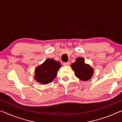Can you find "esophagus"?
Returning <instances> with one entry per match:
<instances>
[{"label":"esophagus","mask_w":122,"mask_h":122,"mask_svg":"<svg viewBox=\"0 0 122 122\" xmlns=\"http://www.w3.org/2000/svg\"><path fill=\"white\" fill-rule=\"evenodd\" d=\"M71 65V63L69 62H64L63 63V65L64 66H68Z\"/></svg>","instance_id":"34e87169"}]
</instances>
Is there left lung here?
<instances>
[{
  "label": "left lung",
  "instance_id": "left-lung-1",
  "mask_svg": "<svg viewBox=\"0 0 122 122\" xmlns=\"http://www.w3.org/2000/svg\"><path fill=\"white\" fill-rule=\"evenodd\" d=\"M83 57H77L71 67L75 73V76L83 81H88L93 76L94 69L91 66L84 62Z\"/></svg>",
  "mask_w": 122,
  "mask_h": 122
}]
</instances>
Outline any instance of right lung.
Instances as JSON below:
<instances>
[{"instance_id":"add662e5","label":"right lung","mask_w":122,"mask_h":122,"mask_svg":"<svg viewBox=\"0 0 122 122\" xmlns=\"http://www.w3.org/2000/svg\"><path fill=\"white\" fill-rule=\"evenodd\" d=\"M61 67L60 63L53 59H47L35 69L34 78L41 84H47L56 77L57 71Z\"/></svg>"}]
</instances>
